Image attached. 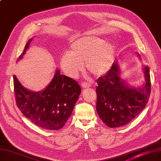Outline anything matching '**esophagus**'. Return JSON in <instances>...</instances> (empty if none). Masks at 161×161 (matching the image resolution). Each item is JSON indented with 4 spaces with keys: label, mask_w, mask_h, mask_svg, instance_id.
I'll return each instance as SVG.
<instances>
[{
    "label": "esophagus",
    "mask_w": 161,
    "mask_h": 161,
    "mask_svg": "<svg viewBox=\"0 0 161 161\" xmlns=\"http://www.w3.org/2000/svg\"><path fill=\"white\" fill-rule=\"evenodd\" d=\"M81 87H82L83 88H88L91 87V85L89 83H88V82H82V83L81 84Z\"/></svg>",
    "instance_id": "34e87169"
}]
</instances>
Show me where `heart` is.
<instances>
[{
    "instance_id": "b5f03b06",
    "label": "heart",
    "mask_w": 161,
    "mask_h": 161,
    "mask_svg": "<svg viewBox=\"0 0 161 161\" xmlns=\"http://www.w3.org/2000/svg\"><path fill=\"white\" fill-rule=\"evenodd\" d=\"M115 57V48L112 43L97 36H83L72 43L70 52L61 56V66L68 76L75 77L85 62L89 73L100 77L110 70Z\"/></svg>"
}]
</instances>
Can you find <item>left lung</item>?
Masks as SVG:
<instances>
[{
    "instance_id": "obj_1",
    "label": "left lung",
    "mask_w": 161,
    "mask_h": 161,
    "mask_svg": "<svg viewBox=\"0 0 161 161\" xmlns=\"http://www.w3.org/2000/svg\"><path fill=\"white\" fill-rule=\"evenodd\" d=\"M143 70L145 84L139 88L130 86L121 79L117 62L113 64L108 73L97 80L96 110L108 127L128 124L145 108L151 91V81L149 68L145 66Z\"/></svg>"
}]
</instances>
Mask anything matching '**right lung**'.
<instances>
[{"label":"right lung","mask_w":161,"mask_h":161,"mask_svg":"<svg viewBox=\"0 0 161 161\" xmlns=\"http://www.w3.org/2000/svg\"><path fill=\"white\" fill-rule=\"evenodd\" d=\"M32 38L26 43L20 60L28 49ZM16 103L22 114L42 129L58 130L63 127L71 115L81 89L76 81L57 70L45 89L33 92L24 88L14 75Z\"/></svg>","instance_id":"add662e5"}]
</instances>
